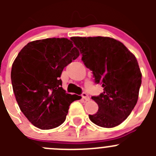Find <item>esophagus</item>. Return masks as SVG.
I'll return each mask as SVG.
<instances>
[{
    "label": "esophagus",
    "mask_w": 156,
    "mask_h": 156,
    "mask_svg": "<svg viewBox=\"0 0 156 156\" xmlns=\"http://www.w3.org/2000/svg\"><path fill=\"white\" fill-rule=\"evenodd\" d=\"M81 97H82V98L84 99V100H86V101H88V100H90V97H89V96L87 95V93H82V94H81Z\"/></svg>",
    "instance_id": "34e87169"
}]
</instances>
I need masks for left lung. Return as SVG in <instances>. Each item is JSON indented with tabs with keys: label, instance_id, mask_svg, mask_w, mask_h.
Masks as SVG:
<instances>
[{
	"label": "left lung",
	"instance_id": "obj_1",
	"mask_svg": "<svg viewBox=\"0 0 156 156\" xmlns=\"http://www.w3.org/2000/svg\"><path fill=\"white\" fill-rule=\"evenodd\" d=\"M82 54L81 60L93 72L103 92L92 97L98 105L89 115L93 123L114 127L128 117L137 103L142 74L134 55L119 41L108 37H72Z\"/></svg>",
	"mask_w": 156,
	"mask_h": 156
}]
</instances>
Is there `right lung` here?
Here are the masks:
<instances>
[{"label":"right lung","instance_id":"obj_1","mask_svg":"<svg viewBox=\"0 0 156 156\" xmlns=\"http://www.w3.org/2000/svg\"><path fill=\"white\" fill-rule=\"evenodd\" d=\"M79 55L65 37L29 42L18 53L11 70L12 90L20 110L34 126L41 130L59 127L71 103L81 98L66 94L59 78Z\"/></svg>","mask_w":156,"mask_h":156}]
</instances>
